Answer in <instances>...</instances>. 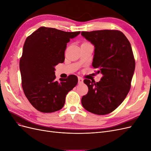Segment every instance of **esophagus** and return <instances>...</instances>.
Instances as JSON below:
<instances>
[{"mask_svg":"<svg viewBox=\"0 0 151 151\" xmlns=\"http://www.w3.org/2000/svg\"><path fill=\"white\" fill-rule=\"evenodd\" d=\"M83 83V79L81 77H78V84H82Z\"/></svg>","mask_w":151,"mask_h":151,"instance_id":"34e87169","label":"esophagus"}]
</instances>
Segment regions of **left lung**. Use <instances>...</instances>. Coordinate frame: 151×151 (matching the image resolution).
Instances as JSON below:
<instances>
[{
    "mask_svg": "<svg viewBox=\"0 0 151 151\" xmlns=\"http://www.w3.org/2000/svg\"><path fill=\"white\" fill-rule=\"evenodd\" d=\"M81 35L94 46L93 66L103 74L98 83L84 80L89 90L82 98V105L96 115H106L118 107L130 91L135 67L131 45L118 30L83 31Z\"/></svg>",
    "mask_w": 151,
    "mask_h": 151,
    "instance_id": "left-lung-1",
    "label": "left lung"
}]
</instances>
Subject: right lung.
<instances>
[{"label":"right lung","instance_id":"1","mask_svg":"<svg viewBox=\"0 0 151 151\" xmlns=\"http://www.w3.org/2000/svg\"><path fill=\"white\" fill-rule=\"evenodd\" d=\"M80 33L42 26L26 38L19 62L21 84L27 99L37 110H60L66 95L77 85L74 75L56 81L55 67L64 62L67 43Z\"/></svg>","mask_w":151,"mask_h":151}]
</instances>
